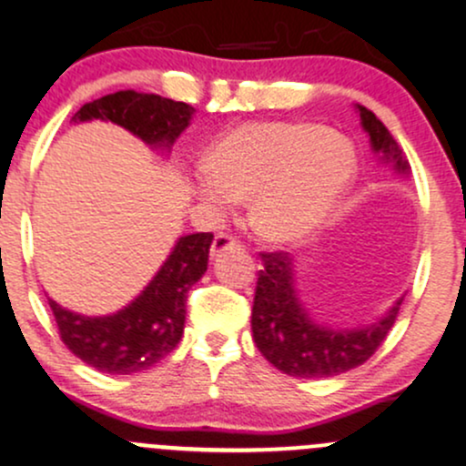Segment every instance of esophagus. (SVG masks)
Instances as JSON below:
<instances>
[{
  "label": "esophagus",
  "instance_id": "obj_1",
  "mask_svg": "<svg viewBox=\"0 0 466 466\" xmlns=\"http://www.w3.org/2000/svg\"><path fill=\"white\" fill-rule=\"evenodd\" d=\"M229 248H238V240L234 237H229V234H217L215 243H212V248H210V254L218 256L221 251H226Z\"/></svg>",
  "mask_w": 466,
  "mask_h": 466
}]
</instances>
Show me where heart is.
<instances>
[{
  "label": "heart",
  "instance_id": "obj_1",
  "mask_svg": "<svg viewBox=\"0 0 466 466\" xmlns=\"http://www.w3.org/2000/svg\"><path fill=\"white\" fill-rule=\"evenodd\" d=\"M197 199L223 215L251 199V226L271 245H298L329 221L357 177L346 137L304 120L243 122L206 155Z\"/></svg>",
  "mask_w": 466,
  "mask_h": 466
}]
</instances>
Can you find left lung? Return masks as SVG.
Wrapping results in <instances>:
<instances>
[{
    "label": "left lung",
    "instance_id": "left-lung-1",
    "mask_svg": "<svg viewBox=\"0 0 466 466\" xmlns=\"http://www.w3.org/2000/svg\"><path fill=\"white\" fill-rule=\"evenodd\" d=\"M355 109L379 162L392 166L397 175H410L408 159L383 122L366 106L355 105ZM263 260L251 307V333L256 349L280 372L300 379L349 372L370 360L397 319L403 296L370 324L337 329L315 322L298 293L296 260L287 251L263 254Z\"/></svg>",
    "mask_w": 466,
    "mask_h": 466
}]
</instances>
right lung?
Returning <instances> with one entry per match:
<instances>
[{
    "mask_svg": "<svg viewBox=\"0 0 466 466\" xmlns=\"http://www.w3.org/2000/svg\"><path fill=\"white\" fill-rule=\"evenodd\" d=\"M192 114L195 106L186 103L125 89L83 105L72 122H114L153 151L168 155ZM212 238L210 232L179 237L157 274L116 313L80 315L47 298L63 344L87 366L106 374L142 372L162 361L184 335L186 298L206 274Z\"/></svg>",
    "mask_w": 466,
    "mask_h": 466,
    "instance_id": "1",
    "label": "right lung"
}]
</instances>
